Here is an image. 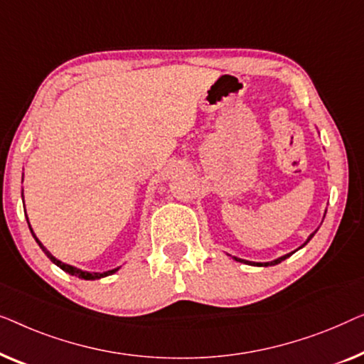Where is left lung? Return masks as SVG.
<instances>
[{
  "mask_svg": "<svg viewBox=\"0 0 364 364\" xmlns=\"http://www.w3.org/2000/svg\"><path fill=\"white\" fill-rule=\"evenodd\" d=\"M311 237H314V234H311L310 235V237H309V240L311 239ZM309 240H306V242H309ZM305 242V244H306ZM304 244V245H305ZM291 254H294V252H290V254H285V255H282V257H279V259H275V260H272V262H249V260H242V259H237V257H234L235 260H239V262H245V264H249V265H260V267H262V265H264V267H267V265H275V264H280V262H282V260H285L287 257H290V255Z\"/></svg>",
  "mask_w": 364,
  "mask_h": 364,
  "instance_id": "1",
  "label": "left lung"
}]
</instances>
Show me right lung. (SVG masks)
<instances>
[{
  "label": "right lung",
  "mask_w": 364,
  "mask_h": 364,
  "mask_svg": "<svg viewBox=\"0 0 364 364\" xmlns=\"http://www.w3.org/2000/svg\"><path fill=\"white\" fill-rule=\"evenodd\" d=\"M29 229H31V226H29ZM31 232H33V229H31ZM33 235H34V232H33ZM34 239H36V242L39 244V247L43 249V252L48 255V257L53 260V262L58 265V267H60L64 270V272H68V274H70V275H75V277H79V279H84V280H95V279H102V277H107V275H110V274H114V272H117V269H114V270H109V272H85V270H80V269H75V267H73V265H68V264H64V262H60V260H58L54 257L53 254H49V250L44 247L43 244L39 242V239L36 237L34 235Z\"/></svg>",
  "instance_id": "right-lung-1"
}]
</instances>
